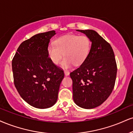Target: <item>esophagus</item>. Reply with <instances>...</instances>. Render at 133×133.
I'll return each instance as SVG.
<instances>
[{
  "instance_id": "obj_1",
  "label": "esophagus",
  "mask_w": 133,
  "mask_h": 133,
  "mask_svg": "<svg viewBox=\"0 0 133 133\" xmlns=\"http://www.w3.org/2000/svg\"><path fill=\"white\" fill-rule=\"evenodd\" d=\"M69 72L68 71H64V74L65 76H69Z\"/></svg>"
}]
</instances>
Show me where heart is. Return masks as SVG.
<instances>
[{"mask_svg":"<svg viewBox=\"0 0 133 133\" xmlns=\"http://www.w3.org/2000/svg\"><path fill=\"white\" fill-rule=\"evenodd\" d=\"M91 41L85 35L69 34L57 38L46 48L48 56L52 63L57 64L62 56V67L68 68L72 65H81L85 61L91 49Z\"/></svg>","mask_w":133,"mask_h":133,"instance_id":"obj_1","label":"heart"}]
</instances>
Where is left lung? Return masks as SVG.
Wrapping results in <instances>:
<instances>
[{"instance_id": "obj_1", "label": "left lung", "mask_w": 133, "mask_h": 133, "mask_svg": "<svg viewBox=\"0 0 133 133\" xmlns=\"http://www.w3.org/2000/svg\"><path fill=\"white\" fill-rule=\"evenodd\" d=\"M92 41L85 61L70 73L72 80L74 101L90 109L103 103L114 89L117 65L111 46L95 31L80 30Z\"/></svg>"}]
</instances>
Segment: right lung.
Listing matches in <instances>:
<instances>
[{"instance_id":"right-lung-1","label":"right lung","mask_w":133,"mask_h":133,"mask_svg":"<svg viewBox=\"0 0 133 133\" xmlns=\"http://www.w3.org/2000/svg\"><path fill=\"white\" fill-rule=\"evenodd\" d=\"M52 30L35 35L20 44L12 59L14 82L22 98L31 106L47 108L57 100L63 70L51 61L46 48Z\"/></svg>"}]
</instances>
